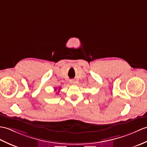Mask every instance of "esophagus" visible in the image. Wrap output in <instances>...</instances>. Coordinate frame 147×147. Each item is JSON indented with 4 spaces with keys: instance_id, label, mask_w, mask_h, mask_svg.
<instances>
[{
    "instance_id": "34e87169",
    "label": "esophagus",
    "mask_w": 147,
    "mask_h": 147,
    "mask_svg": "<svg viewBox=\"0 0 147 147\" xmlns=\"http://www.w3.org/2000/svg\"><path fill=\"white\" fill-rule=\"evenodd\" d=\"M69 82H70L71 84H74L75 83V81L74 80H70Z\"/></svg>"
}]
</instances>
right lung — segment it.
<instances>
[{"label":"right lung","instance_id":"right-lung-1","mask_svg":"<svg viewBox=\"0 0 147 147\" xmlns=\"http://www.w3.org/2000/svg\"><path fill=\"white\" fill-rule=\"evenodd\" d=\"M55 90H56V89H55Z\"/></svg>","mask_w":147,"mask_h":147}]
</instances>
